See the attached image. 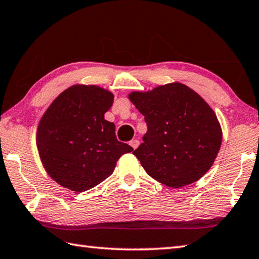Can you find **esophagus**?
<instances>
[{"mask_svg": "<svg viewBox=\"0 0 259 259\" xmlns=\"http://www.w3.org/2000/svg\"><path fill=\"white\" fill-rule=\"evenodd\" d=\"M130 145H131L132 148H133L134 150L138 149V146L140 145V141H139V140H132L131 142H130Z\"/></svg>", "mask_w": 259, "mask_h": 259, "instance_id": "34e87169", "label": "esophagus"}]
</instances>
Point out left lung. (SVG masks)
Wrapping results in <instances>:
<instances>
[{
    "instance_id": "obj_1",
    "label": "left lung",
    "mask_w": 259,
    "mask_h": 259,
    "mask_svg": "<svg viewBox=\"0 0 259 259\" xmlns=\"http://www.w3.org/2000/svg\"><path fill=\"white\" fill-rule=\"evenodd\" d=\"M128 99L148 125L133 152L146 174L172 188L201 179L222 143L221 125L207 102L180 82L133 91Z\"/></svg>"
}]
</instances>
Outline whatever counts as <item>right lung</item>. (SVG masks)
Here are the masks:
<instances>
[{
	"instance_id": "right-lung-1",
	"label": "right lung",
	"mask_w": 259,
	"mask_h": 259,
	"mask_svg": "<svg viewBox=\"0 0 259 259\" xmlns=\"http://www.w3.org/2000/svg\"><path fill=\"white\" fill-rule=\"evenodd\" d=\"M114 95L98 85L75 84L58 95L39 121L36 143L50 177L64 188L84 192L114 172L121 155L133 151L119 142L105 119Z\"/></svg>"
}]
</instances>
